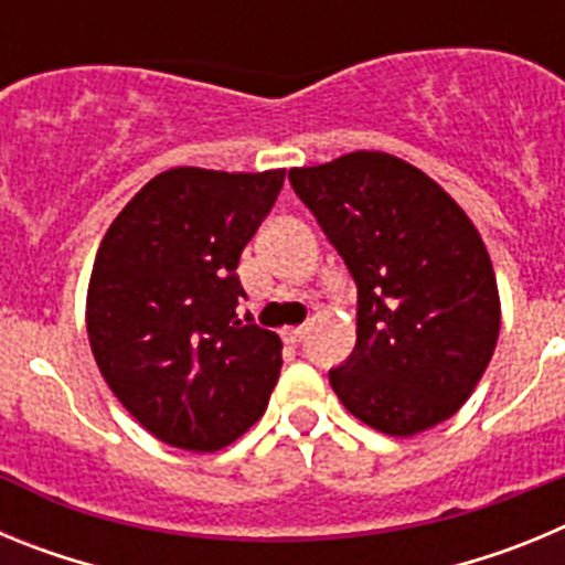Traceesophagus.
<instances>
[{
  "instance_id": "1",
  "label": "esophagus",
  "mask_w": 565,
  "mask_h": 565,
  "mask_svg": "<svg viewBox=\"0 0 565 565\" xmlns=\"http://www.w3.org/2000/svg\"><path fill=\"white\" fill-rule=\"evenodd\" d=\"M302 337H306V328H302V326H297V328H282V339H286V344L302 342Z\"/></svg>"
}]
</instances>
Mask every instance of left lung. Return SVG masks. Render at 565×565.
<instances>
[{
    "label": "left lung",
    "mask_w": 565,
    "mask_h": 565,
    "mask_svg": "<svg viewBox=\"0 0 565 565\" xmlns=\"http://www.w3.org/2000/svg\"><path fill=\"white\" fill-rule=\"evenodd\" d=\"M288 178L359 288L356 348L331 371L339 402L393 438L456 416L501 333L476 223L430 174L387 152L359 149Z\"/></svg>",
    "instance_id": "8db88e82"
}]
</instances>
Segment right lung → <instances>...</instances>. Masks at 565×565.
<instances>
[{
	"label": "right lung",
	"mask_w": 565,
	"mask_h": 565,
	"mask_svg": "<svg viewBox=\"0 0 565 565\" xmlns=\"http://www.w3.org/2000/svg\"><path fill=\"white\" fill-rule=\"evenodd\" d=\"M282 181L286 169H167L98 246L87 286L98 371L129 416L178 450H221L266 413L282 342L237 319V263Z\"/></svg>",
	"instance_id": "right-lung-1"
}]
</instances>
